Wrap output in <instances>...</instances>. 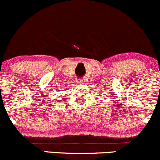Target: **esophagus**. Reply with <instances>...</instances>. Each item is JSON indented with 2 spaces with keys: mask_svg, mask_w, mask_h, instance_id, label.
<instances>
[{
  "mask_svg": "<svg viewBox=\"0 0 160 160\" xmlns=\"http://www.w3.org/2000/svg\"><path fill=\"white\" fill-rule=\"evenodd\" d=\"M84 82H85V80H84V79H79L77 83H78L79 84H83Z\"/></svg>",
  "mask_w": 160,
  "mask_h": 160,
  "instance_id": "obj_1",
  "label": "esophagus"
}]
</instances>
